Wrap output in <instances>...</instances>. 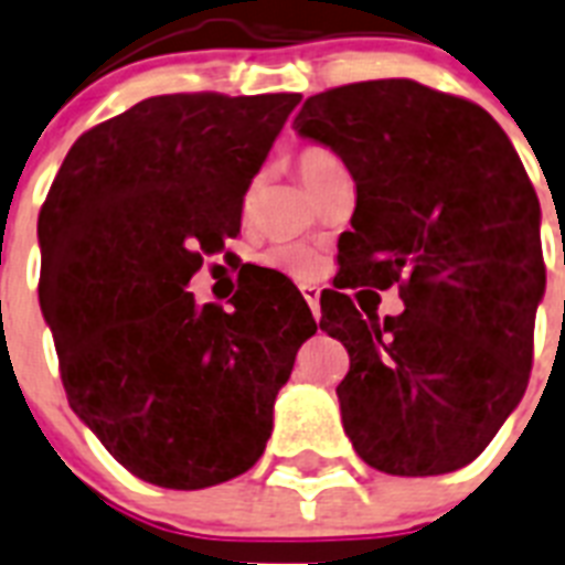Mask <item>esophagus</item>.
Masks as SVG:
<instances>
[{
  "instance_id": "esophagus-1",
  "label": "esophagus",
  "mask_w": 565,
  "mask_h": 565,
  "mask_svg": "<svg viewBox=\"0 0 565 565\" xmlns=\"http://www.w3.org/2000/svg\"><path fill=\"white\" fill-rule=\"evenodd\" d=\"M301 296H305V301L310 305V310H313V316L319 319L322 316V307H319V287H313V284H307V287H301Z\"/></svg>"
}]
</instances>
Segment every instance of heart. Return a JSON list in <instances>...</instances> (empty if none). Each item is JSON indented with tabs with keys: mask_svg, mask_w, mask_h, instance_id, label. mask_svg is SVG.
I'll return each mask as SVG.
<instances>
[{
	"mask_svg": "<svg viewBox=\"0 0 565 565\" xmlns=\"http://www.w3.org/2000/svg\"><path fill=\"white\" fill-rule=\"evenodd\" d=\"M337 153H330L328 148L322 145H307L296 153V171L301 177L310 191H313L330 171H337L339 168ZM264 264L275 273L290 275V278H298V281H310L316 273H319V258H316L313 249H307L301 243H281V246H275L264 255Z\"/></svg>",
	"mask_w": 565,
	"mask_h": 565,
	"instance_id": "b5f03b06",
	"label": "heart"
}]
</instances>
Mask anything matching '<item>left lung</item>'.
I'll return each mask as SVG.
<instances>
[{"mask_svg": "<svg viewBox=\"0 0 565 565\" xmlns=\"http://www.w3.org/2000/svg\"><path fill=\"white\" fill-rule=\"evenodd\" d=\"M292 127L356 182L319 322L351 356L337 386L348 438L383 473H452L529 386L545 287L529 173L479 104L406 77L319 92ZM362 282H401L407 310L356 311L347 290Z\"/></svg>", "mask_w": 565, "mask_h": 565, "instance_id": "1", "label": "left lung"}]
</instances>
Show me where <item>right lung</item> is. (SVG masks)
I'll return each instance as SVG.
<instances>
[{
	"label": "right lung",
	"mask_w": 565,
	"mask_h": 565,
	"mask_svg": "<svg viewBox=\"0 0 565 565\" xmlns=\"http://www.w3.org/2000/svg\"><path fill=\"white\" fill-rule=\"evenodd\" d=\"M301 95L177 92L86 130L45 196L40 307L68 406L132 476L200 490L246 473L316 319L267 275L232 310L188 281L241 232L243 194Z\"/></svg>",
	"instance_id": "right-lung-1"
}]
</instances>
